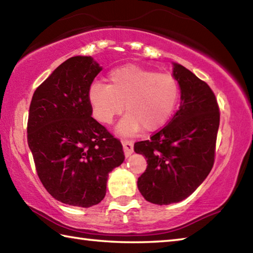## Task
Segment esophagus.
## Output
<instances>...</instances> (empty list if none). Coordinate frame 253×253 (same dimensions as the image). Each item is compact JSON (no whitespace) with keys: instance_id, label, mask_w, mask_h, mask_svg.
Returning a JSON list of instances; mask_svg holds the SVG:
<instances>
[{"instance_id":"1","label":"esophagus","mask_w":253,"mask_h":253,"mask_svg":"<svg viewBox=\"0 0 253 253\" xmlns=\"http://www.w3.org/2000/svg\"><path fill=\"white\" fill-rule=\"evenodd\" d=\"M123 148L126 157H129L134 152V147H132V144L130 142H123Z\"/></svg>"}]
</instances>
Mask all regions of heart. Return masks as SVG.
Instances as JSON below:
<instances>
[{"label": "heart", "instance_id": "1", "mask_svg": "<svg viewBox=\"0 0 253 253\" xmlns=\"http://www.w3.org/2000/svg\"><path fill=\"white\" fill-rule=\"evenodd\" d=\"M92 115L101 124H110L127 114L117 125L123 136H134L143 129H160L172 116L178 100V85L173 76L135 65L124 66L108 76V84L93 83L88 90Z\"/></svg>", "mask_w": 253, "mask_h": 253}]
</instances>
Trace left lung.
<instances>
[{
    "label": "left lung",
    "instance_id": "left-lung-1",
    "mask_svg": "<svg viewBox=\"0 0 253 253\" xmlns=\"http://www.w3.org/2000/svg\"><path fill=\"white\" fill-rule=\"evenodd\" d=\"M172 76L181 90L178 110L163 129L134 145L147 160L137 186L157 205L181 202L203 183L212 169L220 125L219 106L208 84L175 62Z\"/></svg>",
    "mask_w": 253,
    "mask_h": 253
}]
</instances>
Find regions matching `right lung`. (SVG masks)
<instances>
[{
	"mask_svg": "<svg viewBox=\"0 0 253 253\" xmlns=\"http://www.w3.org/2000/svg\"><path fill=\"white\" fill-rule=\"evenodd\" d=\"M101 70L91 57L69 58L37 88L30 105L28 144L40 181L72 207L101 202L108 174L125 160L121 142L91 117L88 90Z\"/></svg>",
	"mask_w": 253,
	"mask_h": 253,
	"instance_id": "obj_1",
	"label": "right lung"
}]
</instances>
